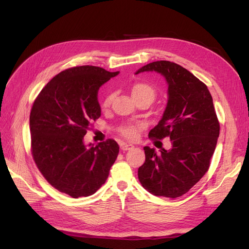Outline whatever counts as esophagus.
<instances>
[{
  "label": "esophagus",
  "mask_w": 249,
  "mask_h": 249,
  "mask_svg": "<svg viewBox=\"0 0 249 249\" xmlns=\"http://www.w3.org/2000/svg\"><path fill=\"white\" fill-rule=\"evenodd\" d=\"M133 148H134V146H133L132 144H127V143H124V144L121 145V149L124 150V151H126V150H131V149H133Z\"/></svg>",
  "instance_id": "obj_1"
}]
</instances>
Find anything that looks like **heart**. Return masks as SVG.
Wrapping results in <instances>:
<instances>
[{
	"label": "heart",
	"instance_id": "obj_1",
	"mask_svg": "<svg viewBox=\"0 0 249 249\" xmlns=\"http://www.w3.org/2000/svg\"><path fill=\"white\" fill-rule=\"evenodd\" d=\"M131 95L134 100H138L141 98H147L153 101L155 97V90L153 88L144 83H138L134 85L131 89ZM114 95L109 94L104 99L102 107L103 109H108L111 106ZM144 128V125L142 123H130L123 125L119 128V133L128 140H136L139 137L140 131Z\"/></svg>",
	"mask_w": 249,
	"mask_h": 249
}]
</instances>
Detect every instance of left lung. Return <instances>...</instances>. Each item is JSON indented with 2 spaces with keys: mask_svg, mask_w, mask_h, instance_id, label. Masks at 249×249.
I'll use <instances>...</instances> for the list:
<instances>
[{
  "mask_svg": "<svg viewBox=\"0 0 249 249\" xmlns=\"http://www.w3.org/2000/svg\"><path fill=\"white\" fill-rule=\"evenodd\" d=\"M156 71L168 85L167 105L161 120L148 137H169L172 149L160 154L145 146V162L138 168L142 187L154 196L178 198L188 193L210 166L220 132V124L207 86L179 64L153 61L136 74Z\"/></svg>",
  "mask_w": 249,
  "mask_h": 249,
  "instance_id": "left-lung-1",
  "label": "left lung"
}]
</instances>
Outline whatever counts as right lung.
<instances>
[{
  "label": "right lung",
  "mask_w": 249,
  "mask_h": 249,
  "mask_svg": "<svg viewBox=\"0 0 249 249\" xmlns=\"http://www.w3.org/2000/svg\"><path fill=\"white\" fill-rule=\"evenodd\" d=\"M118 73L93 65L68 69L48 82L33 103V160L52 187L72 198L95 194L119 153L114 139L96 146L84 143L91 122L101 116L98 90Z\"/></svg>",
  "instance_id": "obj_1"
}]
</instances>
